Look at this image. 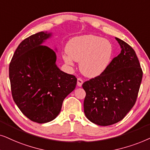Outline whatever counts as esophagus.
I'll list each match as a JSON object with an SVG mask.
<instances>
[{"label": "esophagus", "mask_w": 150, "mask_h": 150, "mask_svg": "<svg viewBox=\"0 0 150 150\" xmlns=\"http://www.w3.org/2000/svg\"><path fill=\"white\" fill-rule=\"evenodd\" d=\"M83 81L81 78H77V86L79 87H81L83 84Z\"/></svg>", "instance_id": "1"}]
</instances>
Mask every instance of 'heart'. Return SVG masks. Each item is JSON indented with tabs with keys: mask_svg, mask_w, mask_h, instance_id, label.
I'll return each instance as SVG.
<instances>
[{
	"mask_svg": "<svg viewBox=\"0 0 150 150\" xmlns=\"http://www.w3.org/2000/svg\"><path fill=\"white\" fill-rule=\"evenodd\" d=\"M67 54L63 56L70 66L73 61L79 62V69L88 77L102 75L111 62L113 47L108 40L93 35L75 37L70 40L66 47Z\"/></svg>",
	"mask_w": 150,
	"mask_h": 150,
	"instance_id": "heart-1",
	"label": "heart"
}]
</instances>
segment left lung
Returning <instances> with one entry per match:
<instances>
[{
  "mask_svg": "<svg viewBox=\"0 0 150 150\" xmlns=\"http://www.w3.org/2000/svg\"><path fill=\"white\" fill-rule=\"evenodd\" d=\"M121 48L102 75L83 83L86 117L95 124L107 126L119 122L137 101L143 71L132 48L115 38Z\"/></svg>",
  "mask_w": 150,
  "mask_h": 150,
  "instance_id": "left-lung-1",
  "label": "left lung"
}]
</instances>
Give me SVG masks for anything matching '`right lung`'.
<instances>
[{
	"mask_svg": "<svg viewBox=\"0 0 150 150\" xmlns=\"http://www.w3.org/2000/svg\"><path fill=\"white\" fill-rule=\"evenodd\" d=\"M51 35L41 31L24 40L9 64L13 101L24 115L38 123L56 118L77 84L76 77L57 67L55 52L42 45Z\"/></svg>",
	"mask_w": 150,
	"mask_h": 150,
	"instance_id": "add662e5",
	"label": "right lung"
}]
</instances>
